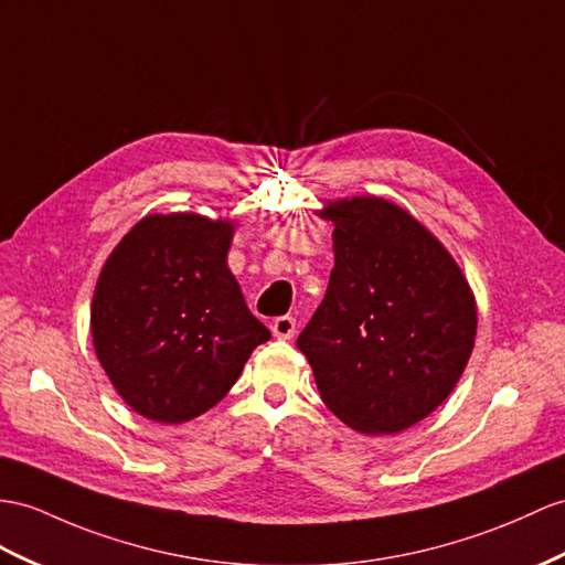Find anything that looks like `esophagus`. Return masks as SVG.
I'll return each instance as SVG.
<instances>
[{
	"mask_svg": "<svg viewBox=\"0 0 565 565\" xmlns=\"http://www.w3.org/2000/svg\"><path fill=\"white\" fill-rule=\"evenodd\" d=\"M273 335L280 338V340H290L295 335V328H297V321L292 319V316H280V319L273 321Z\"/></svg>",
	"mask_w": 565,
	"mask_h": 565,
	"instance_id": "obj_1",
	"label": "esophagus"
}]
</instances>
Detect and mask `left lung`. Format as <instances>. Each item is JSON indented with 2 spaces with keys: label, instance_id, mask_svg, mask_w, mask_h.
<instances>
[{
  "label": "left lung",
  "instance_id": "obj_1",
  "mask_svg": "<svg viewBox=\"0 0 565 565\" xmlns=\"http://www.w3.org/2000/svg\"><path fill=\"white\" fill-rule=\"evenodd\" d=\"M335 225L328 290L297 348L321 401L362 434H397L456 388L477 335V305L446 246L379 196L328 203Z\"/></svg>",
  "mask_w": 565,
  "mask_h": 565
}]
</instances>
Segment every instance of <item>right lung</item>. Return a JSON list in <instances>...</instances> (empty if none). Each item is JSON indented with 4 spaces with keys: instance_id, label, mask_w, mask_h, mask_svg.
I'll return each mask as SVG.
<instances>
[{
    "instance_id": "1",
    "label": "right lung",
    "mask_w": 565,
    "mask_h": 565,
    "mask_svg": "<svg viewBox=\"0 0 565 565\" xmlns=\"http://www.w3.org/2000/svg\"><path fill=\"white\" fill-rule=\"evenodd\" d=\"M230 220L146 215L109 254L90 305L95 354L146 419L182 424L217 405L270 330L227 268Z\"/></svg>"
}]
</instances>
